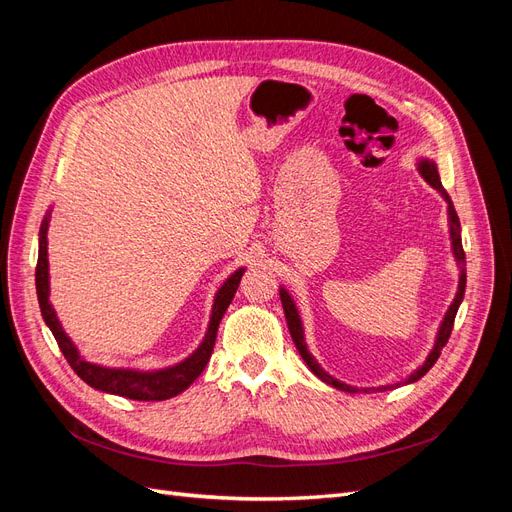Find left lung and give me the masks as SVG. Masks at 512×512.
I'll list each match as a JSON object with an SVG mask.
<instances>
[{
    "mask_svg": "<svg viewBox=\"0 0 512 512\" xmlns=\"http://www.w3.org/2000/svg\"><path fill=\"white\" fill-rule=\"evenodd\" d=\"M418 170H421V175L425 177V181H427L429 185H433V188H436V190L444 196L446 203H448V218H451L453 254H455V258H457L459 265H461V275H459V290H457V297H455L453 305L448 307V312H446V316H444V322H442V327H440V331H438L436 346H433L431 354L427 356V361H425L421 367H418V369L414 371V374L408 378V382H414V380H418V378H423V376L427 374V371L433 367V363L438 361V356H440L442 348L446 346L448 337H451L453 324H455V316H457V309H459V303H461V299H463V292H466V252H463V247H461V235H459V218H457V211H455V207H453V203H451V198H448L446 190L442 188V181H440V175H438V168H436V164L429 162V160H425V162H421V166H418ZM280 299H282V307H284V314H286V322H288V331H290V335H292V342H294V346H297V350H299V354L303 356V361L307 363V367L312 369L314 374H316L322 382H327V384L335 386V389H339V391H346V393H356V391H359V389H354V386H350V384H344V382H339V380L331 378V376L327 374V371H324V369L316 363L314 356L307 352L305 339H303V327H301V320H299V314H297V307H294V303H292V299H290V294H288L284 288L280 290ZM395 386H399V384L380 386V389H361V391H365V393H369V391H391V389H395Z\"/></svg>",
    "mask_w": 512,
    "mask_h": 512,
    "instance_id": "8db88e82",
    "label": "left lung"
}]
</instances>
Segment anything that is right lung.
Masks as SVG:
<instances>
[{
    "label": "right lung",
    "mask_w": 512,
    "mask_h": 512,
    "mask_svg": "<svg viewBox=\"0 0 512 512\" xmlns=\"http://www.w3.org/2000/svg\"><path fill=\"white\" fill-rule=\"evenodd\" d=\"M46 228H49V218L42 222L40 228V252H38V265H36V292H38V303L42 309V318L49 324V329L53 331L57 346L61 354L66 356V361L74 369V374L81 380H85L89 386H94L98 391L104 393H113L119 397H128V399H138V401H162L168 397H175L181 391L188 389V386L203 374V369L207 367L211 352L215 346V337H218V327L220 320L226 314V309L235 297V292L239 288L243 269L232 273L224 286L220 288L218 297H215L213 303V312H211V322H209V331L205 335V342L200 344V348L185 359L183 363L168 367L162 371H134V369H106L94 363H87L83 356L76 350V346L70 342V337L61 329V324L53 312V307L49 303V260H46Z\"/></svg>",
    "instance_id": "add662e5"
}]
</instances>
